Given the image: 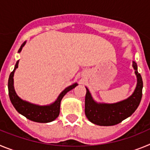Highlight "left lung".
<instances>
[{"instance_id": "left-lung-1", "label": "left lung", "mask_w": 150, "mask_h": 150, "mask_svg": "<svg viewBox=\"0 0 150 150\" xmlns=\"http://www.w3.org/2000/svg\"><path fill=\"white\" fill-rule=\"evenodd\" d=\"M132 67L137 77V85L133 93L124 100L111 104L97 102L86 87L85 115L90 122L101 126L114 125L130 117L135 111L142 98L143 81L134 61H132Z\"/></svg>"}]
</instances>
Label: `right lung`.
I'll use <instances>...</instances> for the list:
<instances>
[{
    "label": "right lung",
    "mask_w": 150,
    "mask_h": 150,
    "mask_svg": "<svg viewBox=\"0 0 150 150\" xmlns=\"http://www.w3.org/2000/svg\"><path fill=\"white\" fill-rule=\"evenodd\" d=\"M25 44H26V41L22 43V45H21L19 50H18V53L21 52L22 48L25 46ZM18 61L19 60L16 62L14 69L9 75V80H8L9 96L12 104H13L15 108H16V110L19 114L25 116L27 119H28L30 120L36 122H42V123L52 122V121L54 120L55 119L57 118L59 114H60V102H61L63 97L69 91L75 88L78 85V83H75L67 87L66 89H64L60 93V94L58 96V97L55 100V102L50 104V105H36V104L30 103V102L21 99L16 94V90L14 89V79H13V77H14V73L16 72V69L18 67Z\"/></svg>",
    "instance_id": "add662e5"
}]
</instances>
